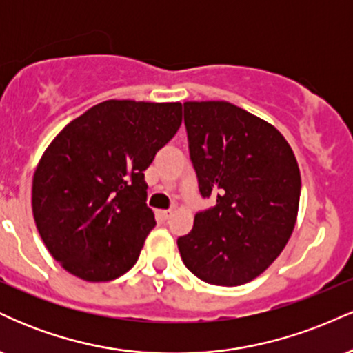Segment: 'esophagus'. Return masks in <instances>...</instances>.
Masks as SVG:
<instances>
[{
    "label": "esophagus",
    "instance_id": "34e87169",
    "mask_svg": "<svg viewBox=\"0 0 353 353\" xmlns=\"http://www.w3.org/2000/svg\"><path fill=\"white\" fill-rule=\"evenodd\" d=\"M172 216V210H159V217L163 219V221H169Z\"/></svg>",
    "mask_w": 353,
    "mask_h": 353
}]
</instances>
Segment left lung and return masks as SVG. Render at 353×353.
I'll return each instance as SVG.
<instances>
[{"mask_svg": "<svg viewBox=\"0 0 353 353\" xmlns=\"http://www.w3.org/2000/svg\"><path fill=\"white\" fill-rule=\"evenodd\" d=\"M184 123L202 197L216 208L196 214L177 239L182 262L212 285L254 281L292 236L301 171L292 148L261 117L228 101H188Z\"/></svg>", "mask_w": 353, "mask_h": 353, "instance_id": "left-lung-1", "label": "left lung"}]
</instances>
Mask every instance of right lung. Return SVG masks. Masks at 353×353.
Masks as SVG:
<instances>
[{"label":"right lung","mask_w":353,"mask_h":353,"mask_svg":"<svg viewBox=\"0 0 353 353\" xmlns=\"http://www.w3.org/2000/svg\"><path fill=\"white\" fill-rule=\"evenodd\" d=\"M181 123V103L109 99L51 141L36 165L31 204L64 270L109 282L136 264L156 225L144 171Z\"/></svg>","instance_id":"add662e5"}]
</instances>
